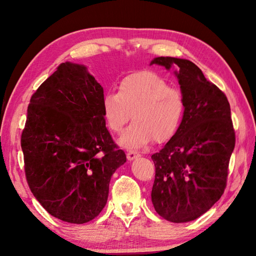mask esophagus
Wrapping results in <instances>:
<instances>
[{"label": "esophagus", "instance_id": "34e87169", "mask_svg": "<svg viewBox=\"0 0 256 256\" xmlns=\"http://www.w3.org/2000/svg\"><path fill=\"white\" fill-rule=\"evenodd\" d=\"M140 156V155L138 153H136V152H133V150H130L128 153V155H126L128 160H130V162H132V160H134L138 158Z\"/></svg>", "mask_w": 256, "mask_h": 256}]
</instances>
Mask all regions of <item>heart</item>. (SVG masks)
Instances as JSON below:
<instances>
[{"label": "heart", "instance_id": "b5f03b06", "mask_svg": "<svg viewBox=\"0 0 256 256\" xmlns=\"http://www.w3.org/2000/svg\"><path fill=\"white\" fill-rule=\"evenodd\" d=\"M118 94L108 91L102 98L103 118L114 133L125 130L118 144L126 150H140L153 142L162 143L176 134L184 116L180 92L153 72L144 70L120 81Z\"/></svg>", "mask_w": 256, "mask_h": 256}]
</instances>
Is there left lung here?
Listing matches in <instances>:
<instances>
[{
  "instance_id": "left-lung-1",
  "label": "left lung",
  "mask_w": 256,
  "mask_h": 256,
  "mask_svg": "<svg viewBox=\"0 0 256 256\" xmlns=\"http://www.w3.org/2000/svg\"><path fill=\"white\" fill-rule=\"evenodd\" d=\"M150 64L175 68L184 104L176 134L152 155V202L165 220L184 224L206 214L224 192L236 145L230 104L190 60L156 57Z\"/></svg>"
}]
</instances>
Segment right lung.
Returning a JSON list of instances; mask_svg holds the SVG:
<instances>
[{
	"label": "right lung",
	"mask_w": 256,
	"mask_h": 256,
	"mask_svg": "<svg viewBox=\"0 0 256 256\" xmlns=\"http://www.w3.org/2000/svg\"><path fill=\"white\" fill-rule=\"evenodd\" d=\"M103 88L66 62L30 98L20 145L30 192L48 214L82 224L104 208L111 177L126 162L106 126Z\"/></svg>",
	"instance_id": "add662e5"
}]
</instances>
